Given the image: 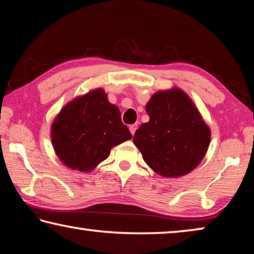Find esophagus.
I'll list each match as a JSON object with an SVG mask.
<instances>
[{
	"mask_svg": "<svg viewBox=\"0 0 254 254\" xmlns=\"http://www.w3.org/2000/svg\"><path fill=\"white\" fill-rule=\"evenodd\" d=\"M136 128H137V126H136V124H131V126L128 127V130H130V132H131V134H132V135H134V133H135V131H136Z\"/></svg>",
	"mask_w": 254,
	"mask_h": 254,
	"instance_id": "obj_1",
	"label": "esophagus"
}]
</instances>
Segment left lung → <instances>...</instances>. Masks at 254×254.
<instances>
[{"instance_id": "left-lung-1", "label": "left lung", "mask_w": 254, "mask_h": 254, "mask_svg": "<svg viewBox=\"0 0 254 254\" xmlns=\"http://www.w3.org/2000/svg\"><path fill=\"white\" fill-rule=\"evenodd\" d=\"M149 122L133 142L154 173L177 178L194 170L210 142V130L186 93L179 88L154 93L145 105Z\"/></svg>"}]
</instances>
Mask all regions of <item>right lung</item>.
<instances>
[{
    "mask_svg": "<svg viewBox=\"0 0 254 254\" xmlns=\"http://www.w3.org/2000/svg\"><path fill=\"white\" fill-rule=\"evenodd\" d=\"M131 137L119 107L111 104L102 88L67 103L51 124V141L60 161L84 173L93 170L110 156L112 148Z\"/></svg>",
    "mask_w": 254,
    "mask_h": 254,
    "instance_id": "1",
    "label": "right lung"
}]
</instances>
